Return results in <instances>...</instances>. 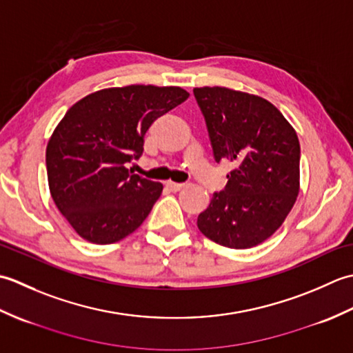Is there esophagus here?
I'll list each match as a JSON object with an SVG mask.
<instances>
[{
  "label": "esophagus",
  "mask_w": 353,
  "mask_h": 353,
  "mask_svg": "<svg viewBox=\"0 0 353 353\" xmlns=\"http://www.w3.org/2000/svg\"><path fill=\"white\" fill-rule=\"evenodd\" d=\"M185 185H186V183H177V182L168 181V182H167V188H170L171 191H179V190H182Z\"/></svg>",
  "instance_id": "34e87169"
}]
</instances>
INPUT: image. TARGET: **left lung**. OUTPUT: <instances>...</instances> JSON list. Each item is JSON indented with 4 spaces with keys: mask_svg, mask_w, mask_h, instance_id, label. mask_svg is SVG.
<instances>
[{
    "mask_svg": "<svg viewBox=\"0 0 353 353\" xmlns=\"http://www.w3.org/2000/svg\"><path fill=\"white\" fill-rule=\"evenodd\" d=\"M214 159L234 162L228 185L197 219L201 234L229 249H250L281 228L299 194L301 144L272 103L228 88L194 89Z\"/></svg>",
    "mask_w": 353,
    "mask_h": 353,
    "instance_id": "1",
    "label": "left lung"
}]
</instances>
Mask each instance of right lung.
Returning <instances> with one entry per match:
<instances>
[{
	"label": "right lung",
	"instance_id": "1",
	"mask_svg": "<svg viewBox=\"0 0 353 353\" xmlns=\"http://www.w3.org/2000/svg\"><path fill=\"white\" fill-rule=\"evenodd\" d=\"M190 94L177 86L101 89L77 101L47 145L51 197L74 230L112 244L137 230L161 197L162 183L133 174L147 130Z\"/></svg>",
	"mask_w": 353,
	"mask_h": 353
}]
</instances>
